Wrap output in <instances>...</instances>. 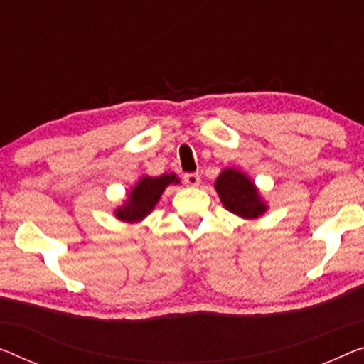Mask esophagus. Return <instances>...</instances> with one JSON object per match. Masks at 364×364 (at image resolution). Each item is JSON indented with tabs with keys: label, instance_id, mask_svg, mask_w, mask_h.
<instances>
[{
	"label": "esophagus",
	"instance_id": "obj_1",
	"mask_svg": "<svg viewBox=\"0 0 364 364\" xmlns=\"http://www.w3.org/2000/svg\"><path fill=\"white\" fill-rule=\"evenodd\" d=\"M183 181H184V184H186V186L194 188L200 183V176H199V173H184Z\"/></svg>",
	"mask_w": 364,
	"mask_h": 364
}]
</instances>
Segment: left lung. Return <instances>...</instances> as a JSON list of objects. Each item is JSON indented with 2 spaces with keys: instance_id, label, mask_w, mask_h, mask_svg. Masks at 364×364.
Instances as JSON below:
<instances>
[{
  "instance_id": "1",
  "label": "left lung",
  "mask_w": 364,
  "mask_h": 364,
  "mask_svg": "<svg viewBox=\"0 0 364 364\" xmlns=\"http://www.w3.org/2000/svg\"><path fill=\"white\" fill-rule=\"evenodd\" d=\"M215 189L222 204L237 215L255 219L267 210V205L259 199L255 184L240 171L230 168L222 171L215 181Z\"/></svg>"
}]
</instances>
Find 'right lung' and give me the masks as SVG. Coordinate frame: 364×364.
<instances>
[{"label":"right lung","mask_w":364,"mask_h":364,"mask_svg":"<svg viewBox=\"0 0 364 364\" xmlns=\"http://www.w3.org/2000/svg\"><path fill=\"white\" fill-rule=\"evenodd\" d=\"M178 181L180 180H178L176 175H173V173L171 175H161L156 178H142V180L137 183V186L132 189V193H130L126 205L117 209L116 215L119 219L127 222L140 220L154 209V205L156 203H159L161 193L165 191L168 184Z\"/></svg>","instance_id":"right-lung-1"}]
</instances>
